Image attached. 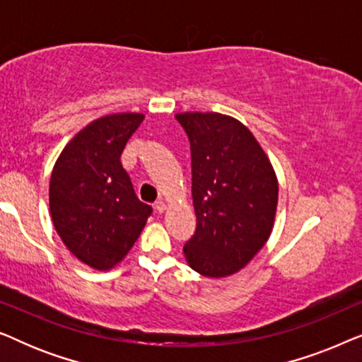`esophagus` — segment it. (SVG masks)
I'll list each match as a JSON object with an SVG mask.
<instances>
[{
  "label": "esophagus",
  "mask_w": 362,
  "mask_h": 362,
  "mask_svg": "<svg viewBox=\"0 0 362 362\" xmlns=\"http://www.w3.org/2000/svg\"><path fill=\"white\" fill-rule=\"evenodd\" d=\"M155 211L158 212V214H163V212L166 211V204L163 201H158L155 204Z\"/></svg>",
  "instance_id": "obj_1"
}]
</instances>
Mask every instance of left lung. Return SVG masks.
Listing matches in <instances>:
<instances>
[{
  "mask_svg": "<svg viewBox=\"0 0 362 362\" xmlns=\"http://www.w3.org/2000/svg\"><path fill=\"white\" fill-rule=\"evenodd\" d=\"M191 146L194 235L187 264L219 279L239 272L269 239L279 182L269 158L247 127L222 113H177Z\"/></svg>",
  "mask_w": 362,
  "mask_h": 362,
  "instance_id": "obj_1",
  "label": "left lung"
}]
</instances>
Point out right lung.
I'll return each instance as SVG.
<instances>
[{
    "instance_id": "1",
    "label": "right lung",
    "mask_w": 362,
    "mask_h": 362,
    "mask_svg": "<svg viewBox=\"0 0 362 362\" xmlns=\"http://www.w3.org/2000/svg\"><path fill=\"white\" fill-rule=\"evenodd\" d=\"M141 113H113L77 133L56 161L49 206L57 234L83 264L117 265L135 244L151 206L138 199L120 155Z\"/></svg>"
}]
</instances>
